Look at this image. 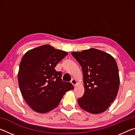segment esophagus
Masks as SVG:
<instances>
[{"instance_id":"obj_1","label":"esophagus","mask_w":135,"mask_h":135,"mask_svg":"<svg viewBox=\"0 0 135 135\" xmlns=\"http://www.w3.org/2000/svg\"><path fill=\"white\" fill-rule=\"evenodd\" d=\"M71 83L73 84V85L74 86H76V84H77V81H76V80L74 79H71Z\"/></svg>"}]
</instances>
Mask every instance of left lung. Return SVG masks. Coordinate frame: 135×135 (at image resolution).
Wrapping results in <instances>:
<instances>
[{
  "label": "left lung",
  "mask_w": 135,
  "mask_h": 135,
  "mask_svg": "<svg viewBox=\"0 0 135 135\" xmlns=\"http://www.w3.org/2000/svg\"><path fill=\"white\" fill-rule=\"evenodd\" d=\"M81 65L84 93L79 106L91 114L103 113L117 97L120 85L118 66L111 55L91 48L71 53Z\"/></svg>",
  "instance_id": "8db88e82"
}]
</instances>
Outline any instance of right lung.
I'll return each mask as SVG.
<instances>
[{"label": "right lung", "instance_id": "right-lung-1", "mask_svg": "<svg viewBox=\"0 0 135 135\" xmlns=\"http://www.w3.org/2000/svg\"><path fill=\"white\" fill-rule=\"evenodd\" d=\"M67 52L45 45L27 51L20 64L18 80L21 94L30 108L38 113L51 111L58 105L65 92L74 89L62 80L55 67Z\"/></svg>", "mask_w": 135, "mask_h": 135}]
</instances>
